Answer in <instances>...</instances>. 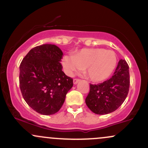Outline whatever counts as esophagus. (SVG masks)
Masks as SVG:
<instances>
[{
  "label": "esophagus",
  "instance_id": "1",
  "mask_svg": "<svg viewBox=\"0 0 148 148\" xmlns=\"http://www.w3.org/2000/svg\"><path fill=\"white\" fill-rule=\"evenodd\" d=\"M80 81H81V80L79 79H74V80H73V83H74V84H76L78 82H79Z\"/></svg>",
  "mask_w": 148,
  "mask_h": 148
}]
</instances>
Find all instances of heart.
Returning <instances> with one entry per match:
<instances>
[{"instance_id": "b5f03b06", "label": "heart", "mask_w": 148, "mask_h": 148, "mask_svg": "<svg viewBox=\"0 0 148 148\" xmlns=\"http://www.w3.org/2000/svg\"><path fill=\"white\" fill-rule=\"evenodd\" d=\"M118 58L111 50L102 48L83 49L75 55L64 56V69L68 74L85 68L86 76L91 81L100 82L109 78L114 72Z\"/></svg>"}]
</instances>
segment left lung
<instances>
[{
    "label": "left lung",
    "mask_w": 148,
    "mask_h": 148,
    "mask_svg": "<svg viewBox=\"0 0 148 148\" xmlns=\"http://www.w3.org/2000/svg\"><path fill=\"white\" fill-rule=\"evenodd\" d=\"M129 65L126 60H119L110 79L99 84H90L86 103L93 113L104 115L112 113L122 105L129 92L130 84Z\"/></svg>",
    "instance_id": "left-lung-1"
}]
</instances>
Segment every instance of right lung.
Wrapping results in <instances>:
<instances>
[{
	"mask_svg": "<svg viewBox=\"0 0 148 148\" xmlns=\"http://www.w3.org/2000/svg\"><path fill=\"white\" fill-rule=\"evenodd\" d=\"M62 51L54 45L34 47L23 58L19 67L22 96L30 108L42 115L57 113L73 79L62 72Z\"/></svg>",
	"mask_w": 148,
	"mask_h": 148,
	"instance_id": "add662e5",
	"label": "right lung"
}]
</instances>
